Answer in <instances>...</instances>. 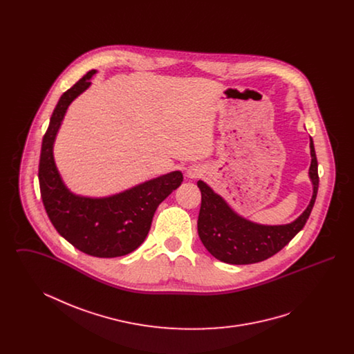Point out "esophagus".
Instances as JSON below:
<instances>
[{"label": "esophagus", "mask_w": 354, "mask_h": 354, "mask_svg": "<svg viewBox=\"0 0 354 354\" xmlns=\"http://www.w3.org/2000/svg\"><path fill=\"white\" fill-rule=\"evenodd\" d=\"M189 175H191V176H195V174H189Z\"/></svg>", "instance_id": "obj_1"}]
</instances>
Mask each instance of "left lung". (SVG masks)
I'll list each match as a JSON object with an SVG mask.
<instances>
[{
  "label": "left lung",
  "mask_w": 354,
  "mask_h": 354,
  "mask_svg": "<svg viewBox=\"0 0 354 354\" xmlns=\"http://www.w3.org/2000/svg\"><path fill=\"white\" fill-rule=\"evenodd\" d=\"M310 155L309 176L313 183L312 201L299 219L286 225H260L240 218L218 194L199 180L198 187L202 192V204L198 219V234L207 251L220 261L236 266L264 261L281 251L303 230L316 202L319 171L312 138Z\"/></svg>",
  "instance_id": "obj_1"
}]
</instances>
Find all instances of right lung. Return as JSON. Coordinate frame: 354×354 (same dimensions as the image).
Instances as JSON below:
<instances>
[{
  "mask_svg": "<svg viewBox=\"0 0 354 354\" xmlns=\"http://www.w3.org/2000/svg\"><path fill=\"white\" fill-rule=\"evenodd\" d=\"M90 70L62 94L42 139L38 180L44 207L57 232L81 252L95 257H118L135 251L151 228L158 205L183 182L174 171L122 194L90 199L73 195L61 180L53 158V143L68 104L90 86Z\"/></svg>",
  "mask_w": 354,
  "mask_h": 354,
  "instance_id": "1",
  "label": "right lung"
}]
</instances>
